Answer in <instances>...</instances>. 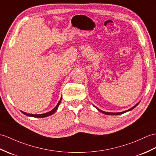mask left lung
Segmentation results:
<instances>
[{"mask_svg":"<svg viewBox=\"0 0 156 156\" xmlns=\"http://www.w3.org/2000/svg\"><path fill=\"white\" fill-rule=\"evenodd\" d=\"M138 104H139V103H137V104L135 105L134 106H133L132 108H130V109H129V110H126V111L122 112H117V113H113V112H104V111H102V110H101L98 109V108H96H96H97L98 110L101 112H102V113H103V114H106V115H119V114H124V113H126V112H128V111H130V110H133V108H136V107L137 106V105H138Z\"/></svg>","mask_w":156,"mask_h":156,"instance_id":"1","label":"left lung"}]
</instances>
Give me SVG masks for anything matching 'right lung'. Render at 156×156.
<instances>
[{
    "label": "right lung",
    "mask_w": 156,
    "mask_h": 156,
    "mask_svg": "<svg viewBox=\"0 0 156 156\" xmlns=\"http://www.w3.org/2000/svg\"><path fill=\"white\" fill-rule=\"evenodd\" d=\"M61 100H62V97L61 98L60 100V101L58 102V103L57 104V105L56 106V107L54 108L53 110H52L51 111H50L48 112H46V113H44V114H28V113H26V112H24L23 111H21L22 112H23V114H24V115H28V116H31V117H34V118H45V117H47V116H49V115H52L54 112H55L58 108L59 105L60 104V102H61Z\"/></svg>",
    "instance_id": "right-lung-1"
}]
</instances>
